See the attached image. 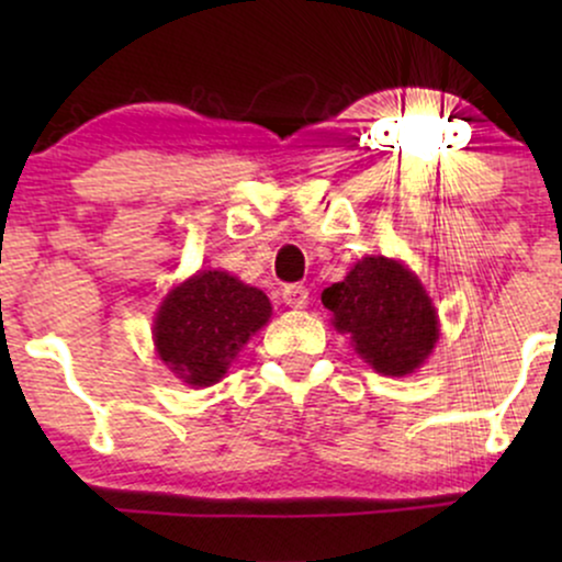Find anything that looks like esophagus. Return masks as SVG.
Segmentation results:
<instances>
[{
    "label": "esophagus",
    "mask_w": 562,
    "mask_h": 562,
    "mask_svg": "<svg viewBox=\"0 0 562 562\" xmlns=\"http://www.w3.org/2000/svg\"><path fill=\"white\" fill-rule=\"evenodd\" d=\"M282 301H285L290 308H306L308 290L303 285H285L282 288Z\"/></svg>",
    "instance_id": "1"
}]
</instances>
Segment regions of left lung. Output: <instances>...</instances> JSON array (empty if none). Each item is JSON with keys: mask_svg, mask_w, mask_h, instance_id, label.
I'll return each mask as SVG.
<instances>
[{"mask_svg": "<svg viewBox=\"0 0 562 562\" xmlns=\"http://www.w3.org/2000/svg\"><path fill=\"white\" fill-rule=\"evenodd\" d=\"M333 325L351 335L357 353L383 375H409L438 338L436 312L420 280L404 263L370 256L344 282L322 293Z\"/></svg>", "mask_w": 562, "mask_h": 562, "instance_id": "8db88e82", "label": "left lung"}]
</instances>
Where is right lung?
<instances>
[{
    "mask_svg": "<svg viewBox=\"0 0 562 562\" xmlns=\"http://www.w3.org/2000/svg\"><path fill=\"white\" fill-rule=\"evenodd\" d=\"M272 303L227 272H200L173 288L160 306L158 357L190 385H214L237 351L267 325Z\"/></svg>",
    "mask_w": 562,
    "mask_h": 562,
    "instance_id": "right-lung-1",
    "label": "right lung"
}]
</instances>
